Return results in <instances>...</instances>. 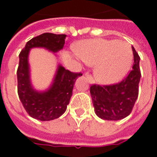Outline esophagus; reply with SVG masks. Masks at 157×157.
<instances>
[{
	"label": "esophagus",
	"mask_w": 157,
	"mask_h": 157,
	"mask_svg": "<svg viewBox=\"0 0 157 157\" xmlns=\"http://www.w3.org/2000/svg\"><path fill=\"white\" fill-rule=\"evenodd\" d=\"M85 75L86 76V78H87V80H88V82H90L91 84L94 82V79H93V77H92V75H91V74H89V73H86Z\"/></svg>",
	"instance_id": "34e87169"
}]
</instances>
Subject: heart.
I'll use <instances>...</instances> for the list:
<instances>
[{"label":"heart","instance_id":"b5f03b06","mask_svg":"<svg viewBox=\"0 0 157 157\" xmlns=\"http://www.w3.org/2000/svg\"><path fill=\"white\" fill-rule=\"evenodd\" d=\"M75 50L86 64L96 65V78L104 84L120 81L129 70L133 58L131 46L115 39L84 40L76 45Z\"/></svg>","mask_w":157,"mask_h":157}]
</instances>
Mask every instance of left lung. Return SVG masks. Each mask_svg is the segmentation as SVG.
<instances>
[{"mask_svg": "<svg viewBox=\"0 0 157 157\" xmlns=\"http://www.w3.org/2000/svg\"><path fill=\"white\" fill-rule=\"evenodd\" d=\"M134 64L128 75L120 82L110 85L92 84L90 87L95 113L105 120H119L131 113L139 95L141 76L140 56L132 47Z\"/></svg>", "mask_w": 157, "mask_h": 157, "instance_id": "left-lung-1", "label": "left lung"}]
</instances>
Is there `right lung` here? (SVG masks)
<instances>
[{
    "label": "right lung",
    "mask_w": 157,
    "mask_h": 157,
    "mask_svg": "<svg viewBox=\"0 0 157 157\" xmlns=\"http://www.w3.org/2000/svg\"><path fill=\"white\" fill-rule=\"evenodd\" d=\"M65 34L44 33L30 39L19 54L17 75V93L23 108L29 116L41 121L58 118L65 112L72 96V90L82 72H71L59 66L53 85L48 92H35L30 85L28 56L29 49L44 47L57 52L65 44Z\"/></svg>",
    "instance_id": "1"
}]
</instances>
